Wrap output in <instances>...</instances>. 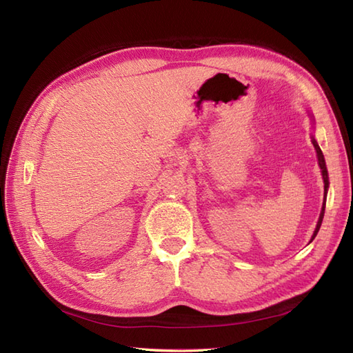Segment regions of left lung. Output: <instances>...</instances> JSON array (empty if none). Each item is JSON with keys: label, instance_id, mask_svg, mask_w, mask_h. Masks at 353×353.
<instances>
[{"label": "left lung", "instance_id": "8db88e82", "mask_svg": "<svg viewBox=\"0 0 353 353\" xmlns=\"http://www.w3.org/2000/svg\"><path fill=\"white\" fill-rule=\"evenodd\" d=\"M312 144H314V147H316L317 157H319V165H320L321 174H323V182H325V197H326V192H327V185H329V177H327V170H326L325 156H323V153H321V150H320L319 144H317V142L314 141V139H312ZM323 215H325V203H323V208H321L320 219H319V223H317V228H316V230H314V235H312V238H311V241H312V239L316 238V235H317V232H319V229H320V226H321V221H323Z\"/></svg>", "mask_w": 353, "mask_h": 353}]
</instances>
